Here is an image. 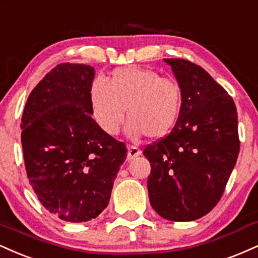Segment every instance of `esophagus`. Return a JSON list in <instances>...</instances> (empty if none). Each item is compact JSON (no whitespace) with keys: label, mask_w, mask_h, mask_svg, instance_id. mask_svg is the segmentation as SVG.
Masks as SVG:
<instances>
[{"label":"esophagus","mask_w":258,"mask_h":258,"mask_svg":"<svg viewBox=\"0 0 258 258\" xmlns=\"http://www.w3.org/2000/svg\"><path fill=\"white\" fill-rule=\"evenodd\" d=\"M140 154H141L140 148L135 146H128V160L134 159L138 156H140Z\"/></svg>","instance_id":"esophagus-1"}]
</instances>
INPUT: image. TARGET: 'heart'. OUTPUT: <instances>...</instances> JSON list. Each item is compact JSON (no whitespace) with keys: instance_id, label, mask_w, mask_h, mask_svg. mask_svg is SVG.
Masks as SVG:
<instances>
[{"instance_id":"obj_1","label":"heart","mask_w":258,"mask_h":258,"mask_svg":"<svg viewBox=\"0 0 258 258\" xmlns=\"http://www.w3.org/2000/svg\"><path fill=\"white\" fill-rule=\"evenodd\" d=\"M92 116L105 134L116 135L124 120L132 139L147 135L164 138L176 123L182 106V89L174 78L162 77L150 69L119 68L106 82L95 80L90 86Z\"/></svg>"}]
</instances>
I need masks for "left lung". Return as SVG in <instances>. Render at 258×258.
<instances>
[{"label": "left lung", "instance_id": "8db88e82", "mask_svg": "<svg viewBox=\"0 0 258 258\" xmlns=\"http://www.w3.org/2000/svg\"><path fill=\"white\" fill-rule=\"evenodd\" d=\"M182 89V106L165 138L148 145L150 203L166 220L186 222L220 202L239 154L238 114L228 93L201 66L164 59Z\"/></svg>", "mask_w": 258, "mask_h": 258}]
</instances>
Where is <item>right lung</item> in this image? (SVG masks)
<instances>
[{
  "mask_svg": "<svg viewBox=\"0 0 258 258\" xmlns=\"http://www.w3.org/2000/svg\"><path fill=\"white\" fill-rule=\"evenodd\" d=\"M95 70L56 65L33 88L21 118V145L30 184L60 220L87 222L110 202L126 147L92 118Z\"/></svg>",
  "mask_w": 258,
  "mask_h": 258,
  "instance_id": "1",
  "label": "right lung"
}]
</instances>
